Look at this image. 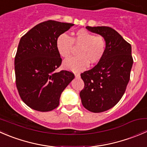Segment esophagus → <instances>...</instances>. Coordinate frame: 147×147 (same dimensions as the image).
Listing matches in <instances>:
<instances>
[{
    "instance_id": "esophagus-1",
    "label": "esophagus",
    "mask_w": 147,
    "mask_h": 147,
    "mask_svg": "<svg viewBox=\"0 0 147 147\" xmlns=\"http://www.w3.org/2000/svg\"><path fill=\"white\" fill-rule=\"evenodd\" d=\"M75 77H76V78H79V77L80 76V75L79 73H75Z\"/></svg>"
}]
</instances>
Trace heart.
I'll return each mask as SVG.
<instances>
[{
	"label": "heart",
	"mask_w": 147,
	"mask_h": 147,
	"mask_svg": "<svg viewBox=\"0 0 147 147\" xmlns=\"http://www.w3.org/2000/svg\"><path fill=\"white\" fill-rule=\"evenodd\" d=\"M73 45L80 47L78 56L67 59L63 63L66 69L72 71L85 69L90 65L96 64L102 60L106 51V40L101 35H95L85 29H80L74 32L72 38L62 33L56 40V47L59 54L64 58L71 55Z\"/></svg>",
	"instance_id": "heart-1"
}]
</instances>
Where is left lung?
<instances>
[{"label":"left lung","mask_w":147,"mask_h":147,"mask_svg":"<svg viewBox=\"0 0 147 147\" xmlns=\"http://www.w3.org/2000/svg\"><path fill=\"white\" fill-rule=\"evenodd\" d=\"M86 28L100 34L106 40V51L102 60L80 75L84 83L80 93L83 107L99 113L115 106L125 92L133 65L131 46L112 28Z\"/></svg>","instance_id":"obj_1"}]
</instances>
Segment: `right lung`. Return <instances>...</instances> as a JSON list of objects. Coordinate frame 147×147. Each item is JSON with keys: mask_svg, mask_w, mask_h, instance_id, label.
Returning a JSON list of instances; mask_svg holds the SVG:
<instances>
[{"mask_svg": "<svg viewBox=\"0 0 147 147\" xmlns=\"http://www.w3.org/2000/svg\"><path fill=\"white\" fill-rule=\"evenodd\" d=\"M73 26L47 20L20 39L15 57L16 83L20 98L31 109L39 112L55 109L63 90L75 78L71 71L55 72L62 63L56 40Z\"/></svg>", "mask_w": 147, "mask_h": 147, "instance_id": "right-lung-1", "label": "right lung"}]
</instances>
